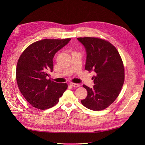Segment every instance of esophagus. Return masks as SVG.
Returning <instances> with one entry per match:
<instances>
[{
    "instance_id": "obj_1",
    "label": "esophagus",
    "mask_w": 145,
    "mask_h": 145,
    "mask_svg": "<svg viewBox=\"0 0 145 145\" xmlns=\"http://www.w3.org/2000/svg\"><path fill=\"white\" fill-rule=\"evenodd\" d=\"M69 85L71 86H73V87H75V88H77V87L80 86L79 84H77V83H72V82H70Z\"/></svg>"
}]
</instances>
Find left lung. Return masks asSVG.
Wrapping results in <instances>:
<instances>
[{"instance_id":"8db88e82","label":"left lung","mask_w":145,"mask_h":145,"mask_svg":"<svg viewBox=\"0 0 145 145\" xmlns=\"http://www.w3.org/2000/svg\"><path fill=\"white\" fill-rule=\"evenodd\" d=\"M86 52L85 69L94 71L93 88L83 85L87 97L81 102L93 111H101L111 105L119 95L125 81V69L116 48L97 37H78Z\"/></svg>"}]
</instances>
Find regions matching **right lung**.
I'll return each mask as SVG.
<instances>
[{"label":"right lung","instance_id":"1","mask_svg":"<svg viewBox=\"0 0 145 145\" xmlns=\"http://www.w3.org/2000/svg\"><path fill=\"white\" fill-rule=\"evenodd\" d=\"M70 40L42 39L29 45L20 55L16 67L17 83L33 107L41 110L53 107L67 89V83H56L48 77L53 69L55 54Z\"/></svg>","mask_w":145,"mask_h":145}]
</instances>
